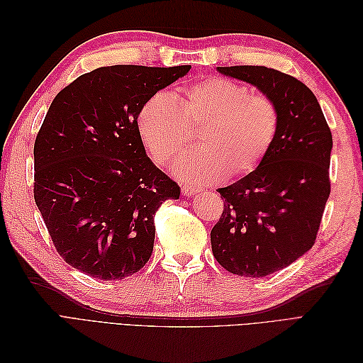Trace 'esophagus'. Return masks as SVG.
Listing matches in <instances>:
<instances>
[{"label": "esophagus", "mask_w": 363, "mask_h": 363, "mask_svg": "<svg viewBox=\"0 0 363 363\" xmlns=\"http://www.w3.org/2000/svg\"><path fill=\"white\" fill-rule=\"evenodd\" d=\"M199 192H200V189L196 188V186H191V184H188V186H183V188H182V194H183V195H186V196L195 195V194H199Z\"/></svg>", "instance_id": "esophagus-1"}]
</instances>
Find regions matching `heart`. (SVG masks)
<instances>
[{
    "label": "heart",
    "instance_id": "heart-1",
    "mask_svg": "<svg viewBox=\"0 0 363 363\" xmlns=\"http://www.w3.org/2000/svg\"><path fill=\"white\" fill-rule=\"evenodd\" d=\"M136 128L152 162L168 167L200 128V147L175 163L182 177L218 182L227 174L240 177L265 160L277 139L280 113L265 94L219 75L183 87L175 101L167 92L140 106Z\"/></svg>",
    "mask_w": 363,
    "mask_h": 363
}]
</instances>
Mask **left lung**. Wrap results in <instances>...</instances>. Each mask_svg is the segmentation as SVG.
Instances as JSON below:
<instances>
[{
    "label": "left lung",
    "mask_w": 363,
    "mask_h": 363,
    "mask_svg": "<svg viewBox=\"0 0 363 363\" xmlns=\"http://www.w3.org/2000/svg\"><path fill=\"white\" fill-rule=\"evenodd\" d=\"M255 84L280 113L276 142L259 167L219 188L224 211L211 232L219 265L245 277H265L309 251L330 195L332 131L313 92L295 77L267 67H218Z\"/></svg>",
    "instance_id": "obj_1"
}]
</instances>
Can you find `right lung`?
<instances>
[{
  "instance_id": "obj_1",
  "label": "right lung",
  "mask_w": 363,
  "mask_h": 363,
  "mask_svg": "<svg viewBox=\"0 0 363 363\" xmlns=\"http://www.w3.org/2000/svg\"><path fill=\"white\" fill-rule=\"evenodd\" d=\"M115 65L80 75L54 98L35 140V201L68 265L121 280L148 262L155 215L180 188L147 156L136 116L151 95L186 75Z\"/></svg>"
}]
</instances>
